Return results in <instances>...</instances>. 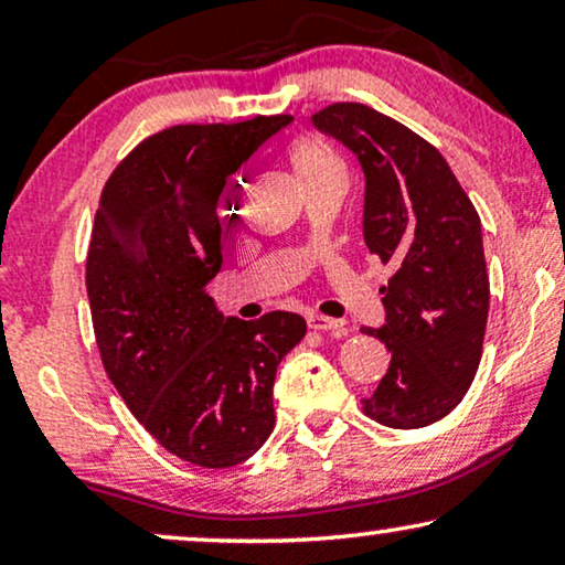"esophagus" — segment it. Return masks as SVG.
I'll return each instance as SVG.
<instances>
[{"mask_svg":"<svg viewBox=\"0 0 565 565\" xmlns=\"http://www.w3.org/2000/svg\"><path fill=\"white\" fill-rule=\"evenodd\" d=\"M307 324L312 330L320 332H332V335H345V320H335V317H324V315H307Z\"/></svg>","mask_w":565,"mask_h":565,"instance_id":"esophagus-1","label":"esophagus"}]
</instances>
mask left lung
<instances>
[{
    "mask_svg": "<svg viewBox=\"0 0 565 565\" xmlns=\"http://www.w3.org/2000/svg\"><path fill=\"white\" fill-rule=\"evenodd\" d=\"M312 125L359 158L361 241L388 266L386 322L363 328L392 353L363 412L396 430L456 409L481 361L489 276L481 220L430 142L365 105L324 107Z\"/></svg>",
    "mask_w": 565,
    "mask_h": 565,
    "instance_id": "8db88e82",
    "label": "left lung"
}]
</instances>
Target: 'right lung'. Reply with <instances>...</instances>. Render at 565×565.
<instances>
[{
  "label": "right lung",
  "instance_id": "add662e5",
  "mask_svg": "<svg viewBox=\"0 0 565 565\" xmlns=\"http://www.w3.org/2000/svg\"><path fill=\"white\" fill-rule=\"evenodd\" d=\"M289 122L150 135L109 177L94 217L86 294L102 363L135 419L194 466H237L268 440L276 369L307 332L294 312L225 317L206 291L222 268L230 177Z\"/></svg>",
  "mask_w": 565,
  "mask_h": 565
}]
</instances>
